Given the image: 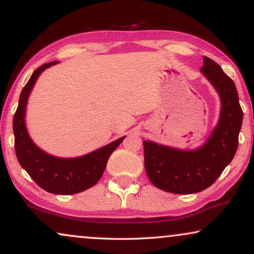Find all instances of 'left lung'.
<instances>
[{
	"mask_svg": "<svg viewBox=\"0 0 254 254\" xmlns=\"http://www.w3.org/2000/svg\"><path fill=\"white\" fill-rule=\"evenodd\" d=\"M201 73L221 99L218 123L205 143L194 150H184L143 141L148 179L157 188L173 194H194L210 187L237 152L243 110L235 83L208 57H203Z\"/></svg>",
	"mask_w": 254,
	"mask_h": 254,
	"instance_id": "left-lung-1",
	"label": "left lung"
}]
</instances>
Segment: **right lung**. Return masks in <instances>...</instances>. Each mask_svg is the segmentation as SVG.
Here are the masks:
<instances>
[{
  "label": "right lung",
  "mask_w": 254,
  "mask_h": 254,
  "mask_svg": "<svg viewBox=\"0 0 254 254\" xmlns=\"http://www.w3.org/2000/svg\"><path fill=\"white\" fill-rule=\"evenodd\" d=\"M57 64L58 62L44 64L37 68L22 89L18 108L12 122L15 151L21 166L40 188L52 194L72 195L97 184L106 170L108 159L124 140L125 136L90 153L75 158L56 157L37 146L26 129V106L32 88L40 74Z\"/></svg>",
  "instance_id": "obj_1"
}]
</instances>
